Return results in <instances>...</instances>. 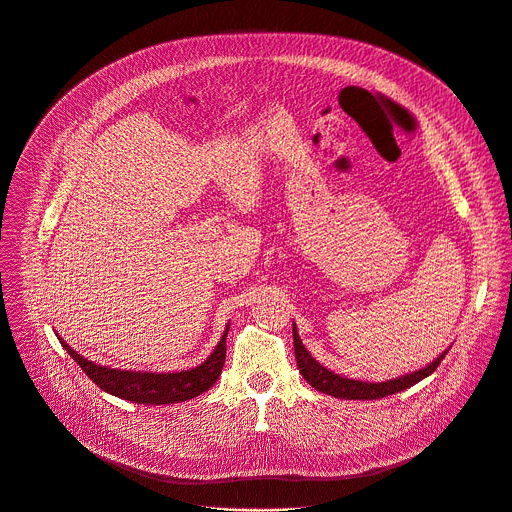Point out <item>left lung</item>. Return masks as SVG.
<instances>
[{"mask_svg": "<svg viewBox=\"0 0 512 512\" xmlns=\"http://www.w3.org/2000/svg\"><path fill=\"white\" fill-rule=\"evenodd\" d=\"M293 348H295V360H297L299 374L305 378V382H309V386H313L317 392H323V394L333 396V398H342V400H380L384 396L398 394V392L418 384L426 376H430L446 356V352H444L430 366H426L424 370H418L414 374H408V376H402V378H396V380H390V382L370 384V382L342 378V376L329 372L327 368L319 366L309 356L305 346L301 344L295 325H293Z\"/></svg>", "mask_w": 512, "mask_h": 512, "instance_id": "8db88e82", "label": "left lung"}]
</instances>
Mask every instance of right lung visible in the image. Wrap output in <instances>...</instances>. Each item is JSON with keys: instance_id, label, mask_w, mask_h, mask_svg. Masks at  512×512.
Returning a JSON list of instances; mask_svg holds the SVG:
<instances>
[{"instance_id": "obj_1", "label": "right lung", "mask_w": 512, "mask_h": 512, "mask_svg": "<svg viewBox=\"0 0 512 512\" xmlns=\"http://www.w3.org/2000/svg\"><path fill=\"white\" fill-rule=\"evenodd\" d=\"M227 331H229V325L215 352L201 366L187 372H179V374L112 370L82 358L64 342L62 337H60V344L100 390L128 402H136L144 406H160V404H177V402L193 400L203 392H207L217 382V378L223 372L225 354H227Z\"/></svg>"}]
</instances>
